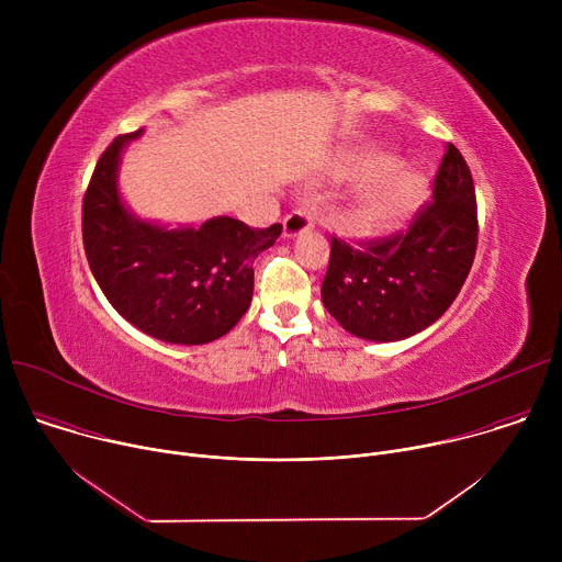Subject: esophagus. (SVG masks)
Returning a JSON list of instances; mask_svg holds the SVG:
<instances>
[{
  "instance_id": "esophagus-1",
  "label": "esophagus",
  "mask_w": 562,
  "mask_h": 562,
  "mask_svg": "<svg viewBox=\"0 0 562 562\" xmlns=\"http://www.w3.org/2000/svg\"><path fill=\"white\" fill-rule=\"evenodd\" d=\"M313 226V215L306 209H295L284 217V237H295Z\"/></svg>"
}]
</instances>
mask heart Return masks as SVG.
I'll return each instance as SVG.
<instances>
[{
    "mask_svg": "<svg viewBox=\"0 0 562 562\" xmlns=\"http://www.w3.org/2000/svg\"><path fill=\"white\" fill-rule=\"evenodd\" d=\"M338 176L345 180H371L342 211V226L358 237H378L403 226L425 198L420 176L395 169L391 157L373 150H351L342 157Z\"/></svg>",
    "mask_w": 562,
    "mask_h": 562,
    "instance_id": "1",
    "label": "heart"
}]
</instances>
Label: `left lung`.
<instances>
[{
	"instance_id": "8db88e82",
	"label": "left lung",
	"mask_w": 562,
	"mask_h": 562,
	"mask_svg": "<svg viewBox=\"0 0 562 562\" xmlns=\"http://www.w3.org/2000/svg\"><path fill=\"white\" fill-rule=\"evenodd\" d=\"M477 247L471 171L449 142L431 182V200L407 231L345 243L331 237L323 302L349 334L393 342L409 338L451 306Z\"/></svg>"
}]
</instances>
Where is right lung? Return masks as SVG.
Returning a JSON list of instances; mask_svg holds the SVG:
<instances>
[{
  "mask_svg": "<svg viewBox=\"0 0 562 562\" xmlns=\"http://www.w3.org/2000/svg\"><path fill=\"white\" fill-rule=\"evenodd\" d=\"M117 135L98 159L82 204L89 267L115 306L139 331L173 345H204L228 334L254 297V260L276 245L282 224L251 228L213 217L198 228H162L135 220L120 202Z\"/></svg>",
  "mask_w": 562,
  "mask_h": 562,
  "instance_id": "add662e5",
  "label": "right lung"
}]
</instances>
